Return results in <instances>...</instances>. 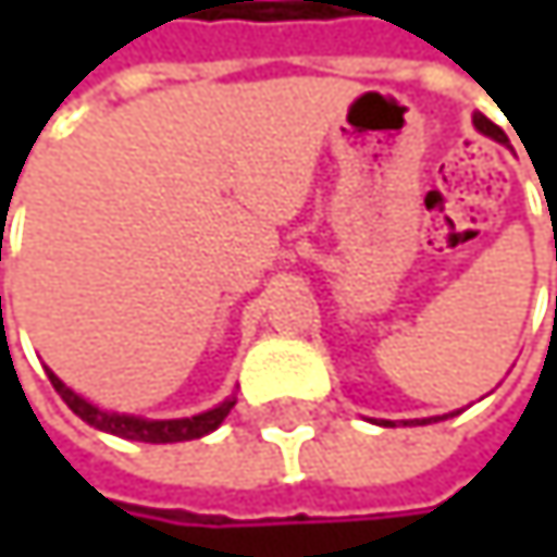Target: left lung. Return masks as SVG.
<instances>
[{"mask_svg":"<svg viewBox=\"0 0 557 557\" xmlns=\"http://www.w3.org/2000/svg\"><path fill=\"white\" fill-rule=\"evenodd\" d=\"M474 125H478V132H484V135H491V138H497V141H506L500 128H497L487 115H481V112H478V115H474ZM425 422H432V419H422L419 425H425ZM384 425H387V422H384ZM406 425H409V422H406Z\"/></svg>","mask_w":557,"mask_h":557,"instance_id":"1","label":"left lung"}]
</instances>
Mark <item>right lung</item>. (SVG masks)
Returning a JSON list of instances; mask_svg holds the SVG:
<instances>
[{
    "label": "right lung",
    "instance_id": "obj_1",
    "mask_svg": "<svg viewBox=\"0 0 557 557\" xmlns=\"http://www.w3.org/2000/svg\"><path fill=\"white\" fill-rule=\"evenodd\" d=\"M54 389L63 396V403L89 425H96L99 432L119 435V438H132V442H151V445H168V442H189V438H202L209 432H215L222 425V419L232 412L235 396H228L225 403H219L215 409H206L199 416L189 419H141V416H125V412H106L99 406H92L89 399H83L79 393L66 387L54 371H48Z\"/></svg>",
    "mask_w": 557,
    "mask_h": 557
}]
</instances>
